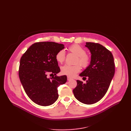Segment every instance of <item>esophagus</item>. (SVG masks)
Returning a JSON list of instances; mask_svg holds the SVG:
<instances>
[{
    "instance_id": "1",
    "label": "esophagus",
    "mask_w": 131,
    "mask_h": 131,
    "mask_svg": "<svg viewBox=\"0 0 131 131\" xmlns=\"http://www.w3.org/2000/svg\"><path fill=\"white\" fill-rule=\"evenodd\" d=\"M72 78H70L69 77H67V80H68V81H69L70 80H72Z\"/></svg>"
}]
</instances>
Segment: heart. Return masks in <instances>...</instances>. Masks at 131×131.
<instances>
[{
	"mask_svg": "<svg viewBox=\"0 0 131 131\" xmlns=\"http://www.w3.org/2000/svg\"><path fill=\"white\" fill-rule=\"evenodd\" d=\"M68 50L75 56H77L75 63L80 64L84 68L88 67L90 63L91 59L89 55L86 54V51L82 47L78 45H73L70 46ZM65 52L64 50H60L56 54V61L59 63H62L65 59ZM61 73L66 75L68 77H73L75 76L81 70V67L79 64L74 66H69L65 64L61 67Z\"/></svg>",
	"mask_w": 131,
	"mask_h": 131,
	"instance_id": "1",
	"label": "heart"
}]
</instances>
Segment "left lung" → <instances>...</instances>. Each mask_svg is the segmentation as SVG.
<instances>
[{
    "label": "left lung",
    "mask_w": 131,
    "mask_h": 131,
    "mask_svg": "<svg viewBox=\"0 0 131 131\" xmlns=\"http://www.w3.org/2000/svg\"><path fill=\"white\" fill-rule=\"evenodd\" d=\"M91 53L90 65L79 75L88 80L86 84L77 80L73 90L74 97L86 104L100 101L108 91L115 74V64L112 52L98 43L86 42Z\"/></svg>",
    "instance_id": "8db88e82"
}]
</instances>
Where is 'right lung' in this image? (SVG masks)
<instances>
[{
  "instance_id": "obj_1",
  "label": "right lung",
  "mask_w": 131,
  "mask_h": 131,
  "mask_svg": "<svg viewBox=\"0 0 131 131\" xmlns=\"http://www.w3.org/2000/svg\"><path fill=\"white\" fill-rule=\"evenodd\" d=\"M64 48L62 43L39 42L33 43L23 54L19 63V78L25 92L35 103L41 106L53 104L58 98V88L67 82L66 75L57 77L60 72L56 54ZM54 74L51 79L47 73Z\"/></svg>"
}]
</instances>
